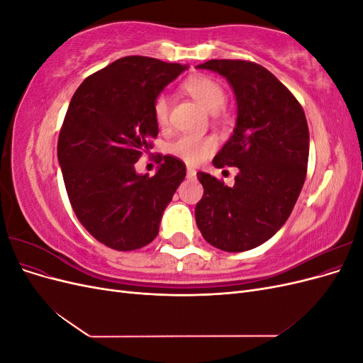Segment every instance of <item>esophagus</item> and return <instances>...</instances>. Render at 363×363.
<instances>
[{"mask_svg": "<svg viewBox=\"0 0 363 363\" xmlns=\"http://www.w3.org/2000/svg\"><path fill=\"white\" fill-rule=\"evenodd\" d=\"M196 177V171L194 168H188V179Z\"/></svg>", "mask_w": 363, "mask_h": 363, "instance_id": "1", "label": "esophagus"}]
</instances>
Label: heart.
I'll return each instance as SVG.
<instances>
[{
    "instance_id": "1",
    "label": "heart",
    "mask_w": 363,
    "mask_h": 363,
    "mask_svg": "<svg viewBox=\"0 0 363 363\" xmlns=\"http://www.w3.org/2000/svg\"><path fill=\"white\" fill-rule=\"evenodd\" d=\"M183 89L211 113H218L219 111H223L227 101V94L224 87L216 80L206 75L191 77V79L184 82ZM152 115H155L156 123L160 127L168 124L169 98L167 95L162 94L156 98L155 104H152ZM215 147L216 144L213 138L183 135L169 145V152L186 163L196 164L211 156L215 151Z\"/></svg>"
}]
</instances>
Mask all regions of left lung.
Returning a JSON list of instances; mask_svg holds the SVG:
<instances>
[{"instance_id": "8db88e82", "label": "left lung", "mask_w": 363, "mask_h": 363, "mask_svg": "<svg viewBox=\"0 0 363 363\" xmlns=\"http://www.w3.org/2000/svg\"><path fill=\"white\" fill-rule=\"evenodd\" d=\"M196 68L223 75L235 92L236 125L213 164L239 172L232 188L211 174H196L204 194L195 221L211 245L247 251L276 235L298 200L309 160V127L296 98L260 65L213 59Z\"/></svg>"}]
</instances>
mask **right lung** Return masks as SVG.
Instances as JSON below:
<instances>
[{"mask_svg":"<svg viewBox=\"0 0 363 363\" xmlns=\"http://www.w3.org/2000/svg\"><path fill=\"white\" fill-rule=\"evenodd\" d=\"M186 69L128 56L87 77L72 95L57 144L65 188L83 227L113 250L148 245L186 177V164L172 156H160L152 177L135 169L159 133L155 100Z\"/></svg>","mask_w":363,"mask_h":363,"instance_id":"right-lung-1","label":"right lung"}]
</instances>
